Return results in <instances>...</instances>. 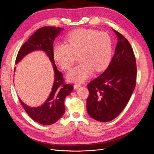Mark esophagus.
I'll use <instances>...</instances> for the list:
<instances>
[{"mask_svg":"<svg viewBox=\"0 0 154 154\" xmlns=\"http://www.w3.org/2000/svg\"><path fill=\"white\" fill-rule=\"evenodd\" d=\"M80 87V84H74V89H77V88H79Z\"/></svg>","mask_w":154,"mask_h":154,"instance_id":"34e87169","label":"esophagus"}]
</instances>
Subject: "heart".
Instances as JSON below:
<instances>
[{
    "instance_id": "b5f03b06",
    "label": "heart",
    "mask_w": 154,
    "mask_h": 154,
    "mask_svg": "<svg viewBox=\"0 0 154 154\" xmlns=\"http://www.w3.org/2000/svg\"><path fill=\"white\" fill-rule=\"evenodd\" d=\"M68 44H57L54 48V58L63 70H69L74 63L76 55L80 54L82 62L67 74L72 82L81 83L89 78L94 70L106 69L110 62L112 44L106 32L91 29H78L66 37Z\"/></svg>"
}]
</instances>
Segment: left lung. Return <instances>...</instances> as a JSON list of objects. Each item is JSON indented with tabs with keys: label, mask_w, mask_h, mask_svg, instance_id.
<instances>
[{
	"label": "left lung",
	"mask_w": 154,
	"mask_h": 154,
	"mask_svg": "<svg viewBox=\"0 0 154 154\" xmlns=\"http://www.w3.org/2000/svg\"><path fill=\"white\" fill-rule=\"evenodd\" d=\"M115 54L107 69L87 85L88 114L106 122L116 118L125 107L136 84L137 67L132 48L119 32Z\"/></svg>",
	"instance_id": "left-lung-1"
}]
</instances>
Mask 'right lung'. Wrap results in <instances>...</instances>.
<instances>
[{
  "instance_id": "1",
  "label": "right lung",
  "mask_w": 154,
  "mask_h": 154,
  "mask_svg": "<svg viewBox=\"0 0 154 154\" xmlns=\"http://www.w3.org/2000/svg\"><path fill=\"white\" fill-rule=\"evenodd\" d=\"M63 30L55 27H43L38 29L22 46L15 60V64H17L27 54L40 51L45 53L52 64L54 80L51 92L45 102L40 106L31 107L19 98L27 114L35 122L42 125L53 124L60 119L65 112L64 100L74 89L72 85L63 82V75L57 70L54 62L53 43Z\"/></svg>"
}]
</instances>
